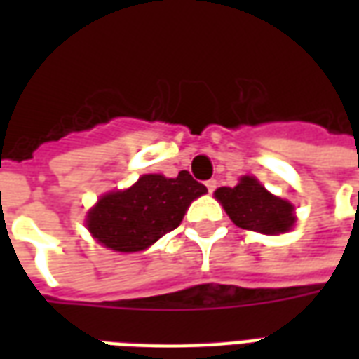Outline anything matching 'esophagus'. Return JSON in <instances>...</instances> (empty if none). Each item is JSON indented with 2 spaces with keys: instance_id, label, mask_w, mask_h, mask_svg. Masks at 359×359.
<instances>
[{
  "instance_id": "1",
  "label": "esophagus",
  "mask_w": 359,
  "mask_h": 359,
  "mask_svg": "<svg viewBox=\"0 0 359 359\" xmlns=\"http://www.w3.org/2000/svg\"><path fill=\"white\" fill-rule=\"evenodd\" d=\"M205 187H208V190H210V192H213V190H215V188H217V180H208V182H205Z\"/></svg>"
}]
</instances>
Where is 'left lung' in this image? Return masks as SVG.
Returning a JSON list of instances; mask_svg holds the SVG:
<instances>
[{"mask_svg":"<svg viewBox=\"0 0 359 359\" xmlns=\"http://www.w3.org/2000/svg\"><path fill=\"white\" fill-rule=\"evenodd\" d=\"M215 198L234 225L246 231L283 234L290 231L296 221L292 203L267 192L254 177H242L234 188H217Z\"/></svg>","mask_w":359,"mask_h":359,"instance_id":"left-lung-1","label":"left lung"}]
</instances>
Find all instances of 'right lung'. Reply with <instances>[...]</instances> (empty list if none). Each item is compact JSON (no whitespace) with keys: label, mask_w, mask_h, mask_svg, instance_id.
Instances as JSON below:
<instances>
[{"label":"right lung","mask_w":359,"mask_h":359,"mask_svg":"<svg viewBox=\"0 0 359 359\" xmlns=\"http://www.w3.org/2000/svg\"><path fill=\"white\" fill-rule=\"evenodd\" d=\"M208 192L188 171L167 179L142 175L133 187L103 194L86 215L90 234L115 252H142L180 225L188 205Z\"/></svg>","instance_id":"add662e5"}]
</instances>
